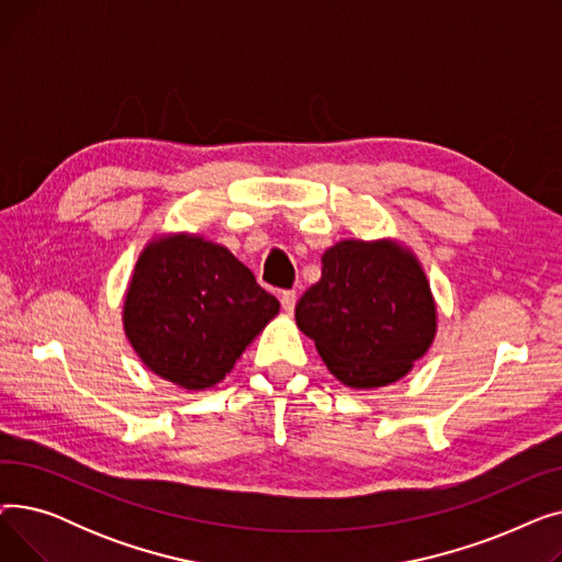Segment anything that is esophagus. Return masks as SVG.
<instances>
[{
	"label": "esophagus",
	"mask_w": 562,
	"mask_h": 562,
	"mask_svg": "<svg viewBox=\"0 0 562 562\" xmlns=\"http://www.w3.org/2000/svg\"><path fill=\"white\" fill-rule=\"evenodd\" d=\"M280 301H282V307H284V312H293V307H296V291L293 289H286V291H282L280 293Z\"/></svg>",
	"instance_id": "esophagus-1"
}]
</instances>
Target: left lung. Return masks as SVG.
Listing matches in <instances>:
<instances>
[{
  "instance_id": "left-lung-1",
  "label": "left lung",
  "mask_w": 562,
  "mask_h": 562,
  "mask_svg": "<svg viewBox=\"0 0 562 562\" xmlns=\"http://www.w3.org/2000/svg\"><path fill=\"white\" fill-rule=\"evenodd\" d=\"M321 263V280L296 305V323L330 373L352 390L403 378L437 330L417 257L396 241L348 239L323 252Z\"/></svg>"
}]
</instances>
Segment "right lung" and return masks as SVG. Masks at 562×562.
<instances>
[{
	"mask_svg": "<svg viewBox=\"0 0 562 562\" xmlns=\"http://www.w3.org/2000/svg\"><path fill=\"white\" fill-rule=\"evenodd\" d=\"M278 312L227 248L175 234L140 252L123 323L147 369L198 392L221 382Z\"/></svg>",
	"mask_w": 562,
	"mask_h": 562,
	"instance_id": "1",
	"label": "right lung"
}]
</instances>
